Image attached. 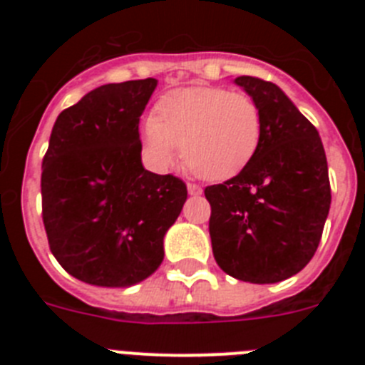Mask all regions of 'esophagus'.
<instances>
[{
  "instance_id": "1",
  "label": "esophagus",
  "mask_w": 365,
  "mask_h": 365,
  "mask_svg": "<svg viewBox=\"0 0 365 365\" xmlns=\"http://www.w3.org/2000/svg\"><path fill=\"white\" fill-rule=\"evenodd\" d=\"M188 193L190 195H201L202 188L199 185H195V182H188Z\"/></svg>"
}]
</instances>
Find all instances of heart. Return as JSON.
Masks as SVG:
<instances>
[{
    "instance_id": "obj_1",
    "label": "heart",
    "mask_w": 365,
    "mask_h": 365,
    "mask_svg": "<svg viewBox=\"0 0 365 365\" xmlns=\"http://www.w3.org/2000/svg\"><path fill=\"white\" fill-rule=\"evenodd\" d=\"M263 117L256 100L225 87H182L159 98L155 117L143 124V144L155 168L164 170L177 150L199 177L230 179L256 153Z\"/></svg>"
}]
</instances>
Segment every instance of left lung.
<instances>
[{
    "instance_id": "left-lung-1",
    "label": "left lung",
    "mask_w": 365,
    "mask_h": 365,
    "mask_svg": "<svg viewBox=\"0 0 365 365\" xmlns=\"http://www.w3.org/2000/svg\"><path fill=\"white\" fill-rule=\"evenodd\" d=\"M263 117L250 163L222 185L206 186L217 265L248 283H278L298 274L320 245L331 206L327 159L314 125L276 83L234 80Z\"/></svg>"
}]
</instances>
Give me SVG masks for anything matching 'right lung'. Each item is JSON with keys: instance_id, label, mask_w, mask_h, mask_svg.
<instances>
[{"instance_id": "obj_1", "label": "right lung", "mask_w": 365, "mask_h": 365, "mask_svg": "<svg viewBox=\"0 0 365 365\" xmlns=\"http://www.w3.org/2000/svg\"><path fill=\"white\" fill-rule=\"evenodd\" d=\"M157 80L106 83L63 109L41 163V217L53 256L95 287H130L159 269L164 235L188 197L179 177L140 160L138 120Z\"/></svg>"}]
</instances>
